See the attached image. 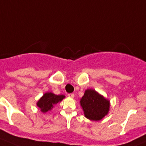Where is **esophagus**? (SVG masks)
I'll return each instance as SVG.
<instances>
[{
	"label": "esophagus",
	"instance_id": "1",
	"mask_svg": "<svg viewBox=\"0 0 146 146\" xmlns=\"http://www.w3.org/2000/svg\"><path fill=\"white\" fill-rule=\"evenodd\" d=\"M68 96L70 98H74V96H75V95L73 94V93H69Z\"/></svg>",
	"mask_w": 146,
	"mask_h": 146
}]
</instances>
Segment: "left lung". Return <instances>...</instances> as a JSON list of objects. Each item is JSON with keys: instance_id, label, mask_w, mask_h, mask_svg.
Wrapping results in <instances>:
<instances>
[{"instance_id": "1", "label": "left lung", "mask_w": 146, "mask_h": 146, "mask_svg": "<svg viewBox=\"0 0 146 146\" xmlns=\"http://www.w3.org/2000/svg\"><path fill=\"white\" fill-rule=\"evenodd\" d=\"M86 118L90 121H100L108 113L110 101L93 89H87L80 100Z\"/></svg>"}]
</instances>
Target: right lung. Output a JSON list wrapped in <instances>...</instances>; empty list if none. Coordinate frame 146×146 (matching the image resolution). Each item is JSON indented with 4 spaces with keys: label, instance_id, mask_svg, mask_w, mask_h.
Returning <instances> with one entry per match:
<instances>
[{
    "label": "right lung",
    "instance_id": "1",
    "mask_svg": "<svg viewBox=\"0 0 146 146\" xmlns=\"http://www.w3.org/2000/svg\"><path fill=\"white\" fill-rule=\"evenodd\" d=\"M65 98L63 95H55L53 93H46L37 102V106L40 109V111L46 113L50 111L53 106L60 102Z\"/></svg>",
    "mask_w": 146,
    "mask_h": 146
}]
</instances>
